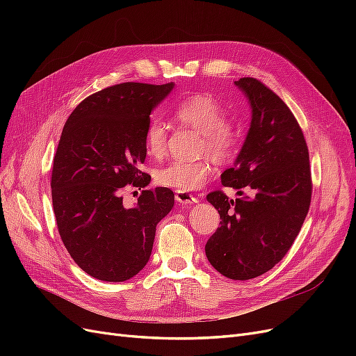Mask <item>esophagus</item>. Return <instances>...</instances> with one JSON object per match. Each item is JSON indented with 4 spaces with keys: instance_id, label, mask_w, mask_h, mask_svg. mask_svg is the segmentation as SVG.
Instances as JSON below:
<instances>
[{
    "instance_id": "1",
    "label": "esophagus",
    "mask_w": 356,
    "mask_h": 356,
    "mask_svg": "<svg viewBox=\"0 0 356 356\" xmlns=\"http://www.w3.org/2000/svg\"><path fill=\"white\" fill-rule=\"evenodd\" d=\"M175 199H177L178 203L182 204V207H188V204H193V203L197 202V199L195 196L190 195V193H184V191H177Z\"/></svg>"
}]
</instances>
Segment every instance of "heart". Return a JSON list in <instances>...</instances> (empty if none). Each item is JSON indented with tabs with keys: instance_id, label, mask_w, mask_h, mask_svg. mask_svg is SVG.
Instances as JSON below:
<instances>
[{
	"instance_id": "1",
	"label": "heart",
	"mask_w": 356,
	"mask_h": 356,
	"mask_svg": "<svg viewBox=\"0 0 356 356\" xmlns=\"http://www.w3.org/2000/svg\"><path fill=\"white\" fill-rule=\"evenodd\" d=\"M174 117L187 127L199 132L197 152L207 153L215 161H230L241 145L239 131L227 123V114L222 105L211 95H193L179 101L174 106ZM168 127L152 118L145 126L144 145L148 156L154 159L163 157L166 153ZM211 165L207 159L174 160L156 170L154 179L159 186L177 191H193L200 188L211 175Z\"/></svg>"
}]
</instances>
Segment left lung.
Here are the masks:
<instances>
[{
  "label": "left lung",
  "instance_id": "obj_1",
  "mask_svg": "<svg viewBox=\"0 0 356 356\" xmlns=\"http://www.w3.org/2000/svg\"><path fill=\"white\" fill-rule=\"evenodd\" d=\"M234 84L251 105V126L233 168L221 174V190L207 196L220 227L204 245L215 270L246 281L270 270L293 246L310 207L309 149L294 114L279 96L252 77ZM247 193H245L244 191Z\"/></svg>",
  "mask_w": 356,
  "mask_h": 356
}]
</instances>
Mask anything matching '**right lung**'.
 <instances>
[{"instance_id":"1","label":"right lung","mask_w":356,"mask_h":356,"mask_svg":"<svg viewBox=\"0 0 356 356\" xmlns=\"http://www.w3.org/2000/svg\"><path fill=\"white\" fill-rule=\"evenodd\" d=\"M174 83H122L81 101L63 126L51 169L58 230L72 260L92 277L123 282L152 255L156 225L174 207L170 188L143 190L124 207V186L145 187L144 132Z\"/></svg>"}]
</instances>
